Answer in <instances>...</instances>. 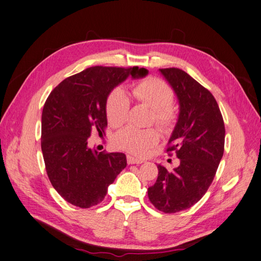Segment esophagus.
I'll return each instance as SVG.
<instances>
[{
    "label": "esophagus",
    "mask_w": 261,
    "mask_h": 261,
    "mask_svg": "<svg viewBox=\"0 0 261 261\" xmlns=\"http://www.w3.org/2000/svg\"><path fill=\"white\" fill-rule=\"evenodd\" d=\"M143 162H144V160L138 159V158H135L133 155H127V163L128 164H140Z\"/></svg>",
    "instance_id": "esophagus-1"
}]
</instances>
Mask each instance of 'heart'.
<instances>
[{"instance_id": "1", "label": "heart", "mask_w": 261, "mask_h": 261, "mask_svg": "<svg viewBox=\"0 0 261 261\" xmlns=\"http://www.w3.org/2000/svg\"><path fill=\"white\" fill-rule=\"evenodd\" d=\"M132 96L152 109V121L160 127L169 128L174 123L176 115L172 103L175 94L168 83L156 77L145 78L132 87ZM129 106V98L125 90L115 87L106 101L108 122L114 127L122 125L127 118ZM159 139L160 133L155 128L140 129L127 126L115 134L113 141L116 148L141 156L155 146Z\"/></svg>"}]
</instances>
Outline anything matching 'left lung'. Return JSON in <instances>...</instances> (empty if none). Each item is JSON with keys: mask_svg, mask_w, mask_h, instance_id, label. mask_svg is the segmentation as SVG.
Listing matches in <instances>:
<instances>
[{"mask_svg": "<svg viewBox=\"0 0 261 261\" xmlns=\"http://www.w3.org/2000/svg\"><path fill=\"white\" fill-rule=\"evenodd\" d=\"M160 72L179 102L178 121L165 149L169 155L176 154L179 165L168 171L158 164L159 174L148 188V197L158 210L175 213L193 207L208 191L223 156L225 127L207 88L179 68Z\"/></svg>", "mask_w": 261, "mask_h": 261, "instance_id": "8db88e82", "label": "left lung"}]
</instances>
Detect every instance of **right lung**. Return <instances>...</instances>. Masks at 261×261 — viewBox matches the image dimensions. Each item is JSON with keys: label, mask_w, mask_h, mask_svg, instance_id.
<instances>
[{"label": "right lung", "mask_w": 261, "mask_h": 261, "mask_svg": "<svg viewBox=\"0 0 261 261\" xmlns=\"http://www.w3.org/2000/svg\"><path fill=\"white\" fill-rule=\"evenodd\" d=\"M147 74L138 66H92L65 78L49 94L41 117V149L51 184L67 202L96 206L125 169L124 153L93 151L88 137L105 134L106 101L114 87L129 75Z\"/></svg>", "instance_id": "right-lung-1"}]
</instances>
